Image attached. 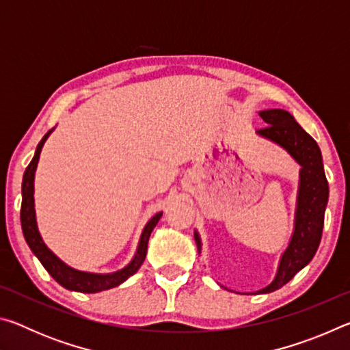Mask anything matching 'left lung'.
I'll use <instances>...</instances> for the list:
<instances>
[{
  "label": "left lung",
  "mask_w": 350,
  "mask_h": 350,
  "mask_svg": "<svg viewBox=\"0 0 350 350\" xmlns=\"http://www.w3.org/2000/svg\"><path fill=\"white\" fill-rule=\"evenodd\" d=\"M259 116L269 126L259 129L256 134L286 150L301 170L292 236L281 254L273 281L252 292L253 295L271 293L281 288L310 262L321 241L324 213L329 200V183L317 142L286 109H265L260 111ZM194 241L199 253H202V241L198 230H194Z\"/></svg>",
  "instance_id": "8db88e82"
}]
</instances>
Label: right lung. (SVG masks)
I'll return each mask as SVG.
<instances>
[{
	"label": "right lung",
	"mask_w": 350,
	"mask_h": 350,
	"mask_svg": "<svg viewBox=\"0 0 350 350\" xmlns=\"http://www.w3.org/2000/svg\"><path fill=\"white\" fill-rule=\"evenodd\" d=\"M54 129L55 128H52L51 131L40 140L37 150H35L33 159L31 161V163L27 165L25 176H23V183H21L23 234H25V239L27 242V245L31 247L32 253L38 258L40 262L43 264V267L47 270V273L54 278V280L64 288L74 290V292H81V293H97V292H102V290H108V288L120 286L122 282H125L129 276H133L135 271L140 269V265L144 264L146 250H148V241H150L151 232L157 225L159 219L162 217L163 211L156 213V215L146 222L145 228L142 230V234H140L137 248H135L134 256L123 269L111 271V273H94V271L77 270L74 267H70V265H68L66 262H63V260L44 244L43 238H41L38 224H37V215H35V199H33L35 171H37V167H38L40 152L43 150L44 142L47 140V137H49Z\"/></svg>",
	"instance_id": "right-lung-1"
}]
</instances>
